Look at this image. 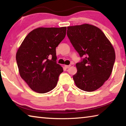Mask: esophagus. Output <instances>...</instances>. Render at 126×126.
<instances>
[{"label":"esophagus","mask_w":126,"mask_h":126,"mask_svg":"<svg viewBox=\"0 0 126 126\" xmlns=\"http://www.w3.org/2000/svg\"><path fill=\"white\" fill-rule=\"evenodd\" d=\"M64 67H65V68H67H67H69L70 67H71V65H64Z\"/></svg>","instance_id":"34e87169"}]
</instances>
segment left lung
<instances>
[{
    "instance_id": "1",
    "label": "left lung",
    "mask_w": 126,
    "mask_h": 126,
    "mask_svg": "<svg viewBox=\"0 0 126 126\" xmlns=\"http://www.w3.org/2000/svg\"><path fill=\"white\" fill-rule=\"evenodd\" d=\"M67 36L80 57L73 78L77 87L86 92L100 88L110 78L116 59L111 43L101 29L83 24L67 27Z\"/></svg>"
}]
</instances>
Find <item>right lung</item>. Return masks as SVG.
Instances as JSON below:
<instances>
[{"mask_svg": "<svg viewBox=\"0 0 126 126\" xmlns=\"http://www.w3.org/2000/svg\"><path fill=\"white\" fill-rule=\"evenodd\" d=\"M66 31V27L38 28L26 36L17 51L21 78L35 92L45 93L56 86L63 69L56 62L55 49L65 37Z\"/></svg>", "mask_w": 126, "mask_h": 126, "instance_id": "obj_1", "label": "right lung"}]
</instances>
